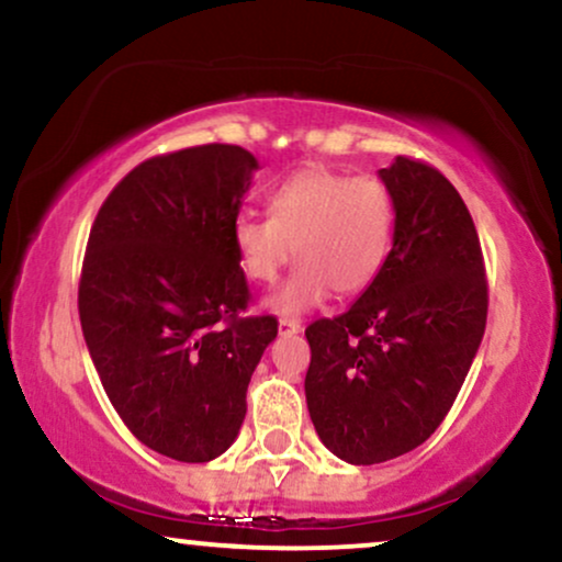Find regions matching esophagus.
Returning <instances> with one entry per match:
<instances>
[{
  "label": "esophagus",
  "instance_id": "esophagus-1",
  "mask_svg": "<svg viewBox=\"0 0 562 562\" xmlns=\"http://www.w3.org/2000/svg\"><path fill=\"white\" fill-rule=\"evenodd\" d=\"M303 326L297 318H280V334H297Z\"/></svg>",
  "mask_w": 562,
  "mask_h": 562
}]
</instances>
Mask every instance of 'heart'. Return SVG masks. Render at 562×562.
<instances>
[{
    "instance_id": "heart-1",
    "label": "heart",
    "mask_w": 562,
    "mask_h": 562,
    "mask_svg": "<svg viewBox=\"0 0 562 562\" xmlns=\"http://www.w3.org/2000/svg\"><path fill=\"white\" fill-rule=\"evenodd\" d=\"M394 236V199L375 176L326 166L295 170L269 196V217L246 212L233 223L238 265L251 282L272 285L290 257L293 277L272 295L277 314H301L326 295H358L373 285Z\"/></svg>"
}]
</instances>
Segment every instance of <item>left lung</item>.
Returning <instances> with one entry per match:
<instances>
[{"label":"left lung","instance_id":"8db88e82","mask_svg":"<svg viewBox=\"0 0 562 562\" xmlns=\"http://www.w3.org/2000/svg\"><path fill=\"white\" fill-rule=\"evenodd\" d=\"M379 176L394 199L392 251L350 311L305 329L311 420L350 464L396 459L436 432L487 322L485 261L459 191L404 155Z\"/></svg>","mask_w":562,"mask_h":562}]
</instances>
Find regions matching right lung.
I'll use <instances>...</instances> for the list:
<instances>
[{
  "label": "right lung",
  "mask_w": 562,
  "mask_h": 562,
  "mask_svg": "<svg viewBox=\"0 0 562 562\" xmlns=\"http://www.w3.org/2000/svg\"><path fill=\"white\" fill-rule=\"evenodd\" d=\"M257 158L199 145L130 170L85 248L80 322L113 409L153 451L189 464L231 449L274 316L251 293L233 223Z\"/></svg>",
  "instance_id": "add662e5"
}]
</instances>
